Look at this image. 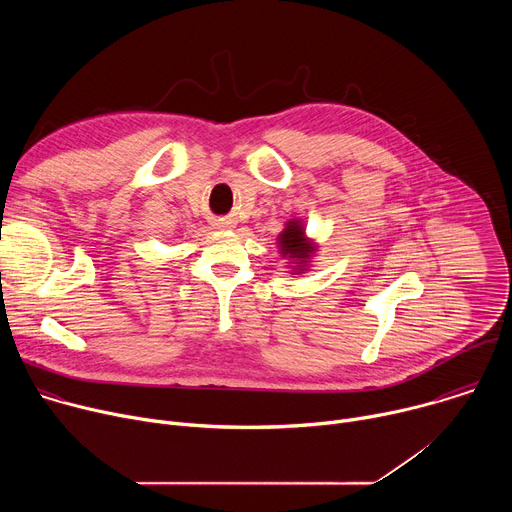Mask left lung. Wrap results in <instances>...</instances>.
Masks as SVG:
<instances>
[{
  "mask_svg": "<svg viewBox=\"0 0 512 512\" xmlns=\"http://www.w3.org/2000/svg\"><path fill=\"white\" fill-rule=\"evenodd\" d=\"M277 249L287 261L291 275H300L310 271L318 243L306 235V225L302 218H289L277 237Z\"/></svg>",
  "mask_w": 512,
  "mask_h": 512,
  "instance_id": "1",
  "label": "left lung"
}]
</instances>
